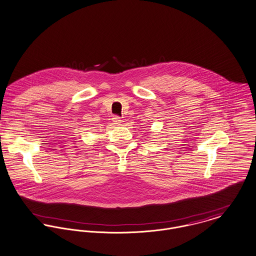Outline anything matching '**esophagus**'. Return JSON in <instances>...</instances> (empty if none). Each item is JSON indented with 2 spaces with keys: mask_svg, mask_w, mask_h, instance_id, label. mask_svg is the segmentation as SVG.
I'll use <instances>...</instances> for the list:
<instances>
[{
  "mask_svg": "<svg viewBox=\"0 0 256 256\" xmlns=\"http://www.w3.org/2000/svg\"><path fill=\"white\" fill-rule=\"evenodd\" d=\"M112 121L114 122V124H117V125H119L121 122H122V120H121V118L119 116H114V118H112Z\"/></svg>",
  "mask_w": 256,
  "mask_h": 256,
  "instance_id": "34e87169",
  "label": "esophagus"
}]
</instances>
